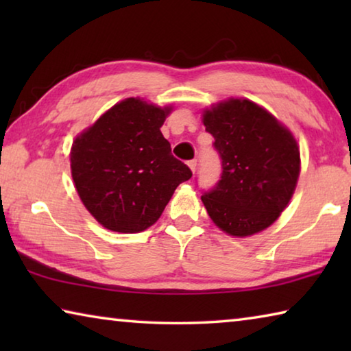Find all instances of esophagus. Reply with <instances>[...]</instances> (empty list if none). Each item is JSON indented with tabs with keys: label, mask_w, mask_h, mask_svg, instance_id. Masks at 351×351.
<instances>
[{
	"label": "esophagus",
	"mask_w": 351,
	"mask_h": 351,
	"mask_svg": "<svg viewBox=\"0 0 351 351\" xmlns=\"http://www.w3.org/2000/svg\"><path fill=\"white\" fill-rule=\"evenodd\" d=\"M187 164H189L190 170H192L193 173H195V170H197V165H198V161H197V159H192V161H189Z\"/></svg>",
	"instance_id": "obj_1"
}]
</instances>
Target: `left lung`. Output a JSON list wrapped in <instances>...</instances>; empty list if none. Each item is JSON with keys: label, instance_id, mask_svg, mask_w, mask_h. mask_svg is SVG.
Here are the masks:
<instances>
[{"label": "left lung", "instance_id": "left-lung-1", "mask_svg": "<svg viewBox=\"0 0 351 351\" xmlns=\"http://www.w3.org/2000/svg\"><path fill=\"white\" fill-rule=\"evenodd\" d=\"M203 122L223 169L215 187L201 197L207 213L226 234H257L280 217L294 193L300 173L294 136L247 99L213 105Z\"/></svg>", "mask_w": 351, "mask_h": 351}]
</instances>
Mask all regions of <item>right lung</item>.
<instances>
[{
	"label": "right lung",
	"instance_id": "right-lung-1",
	"mask_svg": "<svg viewBox=\"0 0 351 351\" xmlns=\"http://www.w3.org/2000/svg\"><path fill=\"white\" fill-rule=\"evenodd\" d=\"M171 108L130 97L116 104L71 148V173L88 212L114 232L150 228L181 182L192 178L161 133Z\"/></svg>",
	"mask_w": 351,
	"mask_h": 351
}]
</instances>
